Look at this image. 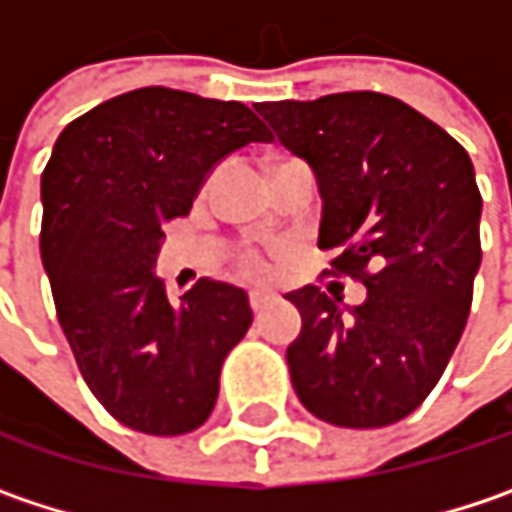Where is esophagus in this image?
<instances>
[{
  "instance_id": "34e87169",
  "label": "esophagus",
  "mask_w": 512,
  "mask_h": 512,
  "mask_svg": "<svg viewBox=\"0 0 512 512\" xmlns=\"http://www.w3.org/2000/svg\"><path fill=\"white\" fill-rule=\"evenodd\" d=\"M268 303H271V294L268 291H250V309L256 311V314L265 309Z\"/></svg>"
}]
</instances>
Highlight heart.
<instances>
[{"label":"heart","instance_id":"heart-1","mask_svg":"<svg viewBox=\"0 0 512 512\" xmlns=\"http://www.w3.org/2000/svg\"><path fill=\"white\" fill-rule=\"evenodd\" d=\"M247 268H250V271H256V268H259V265H256V262H253V259H247Z\"/></svg>","mask_w":512,"mask_h":512}]
</instances>
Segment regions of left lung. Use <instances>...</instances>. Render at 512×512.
I'll return each instance as SVG.
<instances>
[{
  "mask_svg": "<svg viewBox=\"0 0 512 512\" xmlns=\"http://www.w3.org/2000/svg\"><path fill=\"white\" fill-rule=\"evenodd\" d=\"M306 160L320 192L323 250L367 300L344 306L317 285L291 291L303 329L285 352L317 420L382 428L440 382L463 335L481 268V192L469 154L405 101L335 92L256 107Z\"/></svg>",
  "mask_w": 512,
  "mask_h": 512,
  "instance_id": "8db88e82",
  "label": "left lung"
}]
</instances>
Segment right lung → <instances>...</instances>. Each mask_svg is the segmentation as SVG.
Here are the masks:
<instances>
[{
	"label": "right lung",
	"mask_w": 512,
	"mask_h": 512,
	"mask_svg": "<svg viewBox=\"0 0 512 512\" xmlns=\"http://www.w3.org/2000/svg\"><path fill=\"white\" fill-rule=\"evenodd\" d=\"M268 130L241 101L142 87L72 125L40 180V256L92 396L133 431L189 434L215 408L227 352L253 323L247 291L201 279L177 303L154 265L212 168Z\"/></svg>",
	"instance_id": "right-lung-1"
}]
</instances>
